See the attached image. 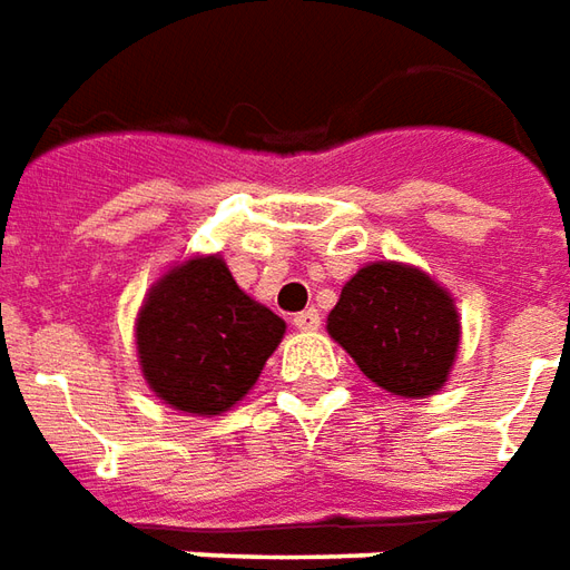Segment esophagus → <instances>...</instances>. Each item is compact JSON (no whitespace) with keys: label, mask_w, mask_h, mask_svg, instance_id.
<instances>
[{"label":"esophagus","mask_w":570,"mask_h":570,"mask_svg":"<svg viewBox=\"0 0 570 570\" xmlns=\"http://www.w3.org/2000/svg\"><path fill=\"white\" fill-rule=\"evenodd\" d=\"M318 322H322V318H318V309H313V306L294 316V325H297L301 331H316Z\"/></svg>","instance_id":"1"}]
</instances>
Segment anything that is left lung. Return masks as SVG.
Listing matches in <instances>:
<instances>
[{"instance_id": "1", "label": "left lung", "mask_w": 570, "mask_h": 570, "mask_svg": "<svg viewBox=\"0 0 570 570\" xmlns=\"http://www.w3.org/2000/svg\"><path fill=\"white\" fill-rule=\"evenodd\" d=\"M328 334L381 390L426 399L458 362L460 313L451 292L421 266L374 261L341 288Z\"/></svg>"}]
</instances>
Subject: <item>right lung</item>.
<instances>
[{
  "mask_svg": "<svg viewBox=\"0 0 570 570\" xmlns=\"http://www.w3.org/2000/svg\"><path fill=\"white\" fill-rule=\"evenodd\" d=\"M285 322L242 292L220 254H193L149 285L135 318L140 374L165 405L217 417L252 393Z\"/></svg>",
  "mask_w": 570,
  "mask_h": 570,
  "instance_id": "1",
  "label": "right lung"
}]
</instances>
